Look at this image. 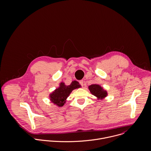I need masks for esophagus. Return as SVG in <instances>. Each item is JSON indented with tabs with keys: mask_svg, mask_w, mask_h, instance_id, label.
<instances>
[{
	"mask_svg": "<svg viewBox=\"0 0 151 151\" xmlns=\"http://www.w3.org/2000/svg\"><path fill=\"white\" fill-rule=\"evenodd\" d=\"M79 83H80V85H81V86H84V81H83V80H80V81H79Z\"/></svg>",
	"mask_w": 151,
	"mask_h": 151,
	"instance_id": "34e87169",
	"label": "esophagus"
}]
</instances>
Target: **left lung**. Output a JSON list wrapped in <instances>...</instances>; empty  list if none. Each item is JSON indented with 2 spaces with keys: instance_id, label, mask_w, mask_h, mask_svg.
<instances>
[{
  "instance_id": "left-lung-1",
  "label": "left lung",
  "mask_w": 151,
  "mask_h": 151,
  "mask_svg": "<svg viewBox=\"0 0 151 151\" xmlns=\"http://www.w3.org/2000/svg\"><path fill=\"white\" fill-rule=\"evenodd\" d=\"M89 89L92 94L97 96L98 98H104L107 96V92L99 85L93 84L89 86Z\"/></svg>"
}]
</instances>
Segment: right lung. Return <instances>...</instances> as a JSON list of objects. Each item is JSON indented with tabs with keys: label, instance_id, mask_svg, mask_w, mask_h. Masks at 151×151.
Listing matches in <instances>:
<instances>
[{
	"label": "right lung",
	"instance_id": "obj_1",
	"mask_svg": "<svg viewBox=\"0 0 151 151\" xmlns=\"http://www.w3.org/2000/svg\"><path fill=\"white\" fill-rule=\"evenodd\" d=\"M80 87H81V85L79 84L78 82L77 81H72L71 84L68 86H65L64 83H61L60 86L50 94V100L53 104L59 106H62L65 102L66 98L68 96L71 91Z\"/></svg>",
	"mask_w": 151,
	"mask_h": 151
}]
</instances>
